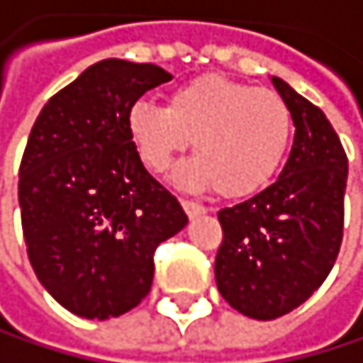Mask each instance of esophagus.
I'll return each instance as SVG.
<instances>
[{"mask_svg":"<svg viewBox=\"0 0 363 363\" xmlns=\"http://www.w3.org/2000/svg\"><path fill=\"white\" fill-rule=\"evenodd\" d=\"M182 206H184V211H186V215H188V217H197V215H203L206 211H208L203 203L193 201V199H182Z\"/></svg>","mask_w":363,"mask_h":363,"instance_id":"esophagus-1","label":"esophagus"}]
</instances>
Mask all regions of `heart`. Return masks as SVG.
<instances>
[{
	"label": "heart",
	"mask_w": 363,
	"mask_h": 363,
	"mask_svg": "<svg viewBox=\"0 0 363 363\" xmlns=\"http://www.w3.org/2000/svg\"><path fill=\"white\" fill-rule=\"evenodd\" d=\"M128 135L155 172L193 142L197 157L182 164L175 179L191 188L215 186L219 195L240 199L275 177L291 144L293 115L273 90L203 75L172 90L168 106L133 104Z\"/></svg>",
	"instance_id": "heart-1"
}]
</instances>
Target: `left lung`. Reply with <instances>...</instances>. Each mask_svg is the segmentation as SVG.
Returning <instances> with one entry per match:
<instances>
[{"label": "left lung", "mask_w": 363, "mask_h": 363, "mask_svg": "<svg viewBox=\"0 0 363 363\" xmlns=\"http://www.w3.org/2000/svg\"><path fill=\"white\" fill-rule=\"evenodd\" d=\"M295 123L275 184L217 213L224 240L215 257L221 297L252 319L301 306L328 277L344 237L348 157L326 115L273 77Z\"/></svg>", "instance_id": "obj_1"}]
</instances>
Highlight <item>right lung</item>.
<instances>
[{
	"label": "right lung",
	"mask_w": 363,
	"mask_h": 363,
	"mask_svg": "<svg viewBox=\"0 0 363 363\" xmlns=\"http://www.w3.org/2000/svg\"><path fill=\"white\" fill-rule=\"evenodd\" d=\"M172 77L160 66L104 60L52 95L19 166L28 259L70 313H128L152 286V255L188 217L139 160L130 106Z\"/></svg>",
	"instance_id": "1"
}]
</instances>
